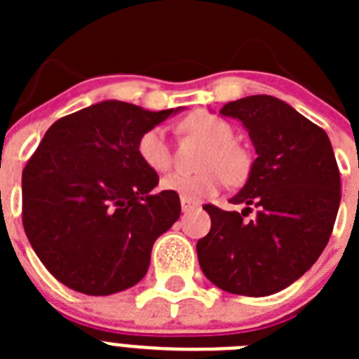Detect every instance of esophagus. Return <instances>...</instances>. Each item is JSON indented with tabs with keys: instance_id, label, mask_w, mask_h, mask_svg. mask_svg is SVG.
<instances>
[{
	"instance_id": "1",
	"label": "esophagus",
	"mask_w": 359,
	"mask_h": 359,
	"mask_svg": "<svg viewBox=\"0 0 359 359\" xmlns=\"http://www.w3.org/2000/svg\"><path fill=\"white\" fill-rule=\"evenodd\" d=\"M180 201H182L183 212H190V210H196V208H199V201H192V199H189V198H182Z\"/></svg>"
}]
</instances>
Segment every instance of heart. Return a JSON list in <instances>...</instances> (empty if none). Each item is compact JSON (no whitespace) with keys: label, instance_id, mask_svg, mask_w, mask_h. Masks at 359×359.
I'll return each instance as SVG.
<instances>
[{"label":"heart","instance_id":"b5f03b06","mask_svg":"<svg viewBox=\"0 0 359 359\" xmlns=\"http://www.w3.org/2000/svg\"><path fill=\"white\" fill-rule=\"evenodd\" d=\"M180 129L208 144L203 152L199 172H172L161 182L165 190L176 192L192 201L210 198L223 189L224 182H243L250 170V156L233 142L231 123L207 111H194L180 122ZM136 154L154 172H167L172 165V152L165 131L158 126L149 128L136 140Z\"/></svg>","mask_w":359,"mask_h":359}]
</instances>
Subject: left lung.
Listing matches in <instances>:
<instances>
[{"mask_svg":"<svg viewBox=\"0 0 359 359\" xmlns=\"http://www.w3.org/2000/svg\"><path fill=\"white\" fill-rule=\"evenodd\" d=\"M219 113L244 123L257 158L230 199L243 212L203 207L212 226L196 244L199 266L228 293L273 294L302 277L327 246L341 199L338 163L327 133L278 98L252 95Z\"/></svg>","mask_w":359,"mask_h":359,"instance_id":"1","label":"left lung"}]
</instances>
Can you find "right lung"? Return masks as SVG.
Wrapping results in <instances>:
<instances>
[{"mask_svg":"<svg viewBox=\"0 0 359 359\" xmlns=\"http://www.w3.org/2000/svg\"><path fill=\"white\" fill-rule=\"evenodd\" d=\"M174 109L104 100L57 120L23 169V226L46 269L69 290L118 293L147 273L152 244L182 214L180 196L151 194L158 174L136 140Z\"/></svg>","mask_w":359,"mask_h":359,"instance_id":"1","label":"right lung"}]
</instances>
